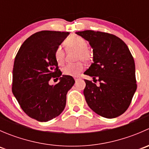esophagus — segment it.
<instances>
[{
	"instance_id": "esophagus-1",
	"label": "esophagus",
	"mask_w": 149,
	"mask_h": 149,
	"mask_svg": "<svg viewBox=\"0 0 149 149\" xmlns=\"http://www.w3.org/2000/svg\"><path fill=\"white\" fill-rule=\"evenodd\" d=\"M74 79H75V81H77L79 79H80V77H79V76H75Z\"/></svg>"
}]
</instances>
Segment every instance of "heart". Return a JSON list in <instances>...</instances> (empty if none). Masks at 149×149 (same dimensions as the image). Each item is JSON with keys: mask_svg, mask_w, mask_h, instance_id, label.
<instances>
[{"mask_svg": "<svg viewBox=\"0 0 149 149\" xmlns=\"http://www.w3.org/2000/svg\"><path fill=\"white\" fill-rule=\"evenodd\" d=\"M64 46L68 50L76 49V61H80L74 63L68 64L63 68V73L65 76H76L84 70V65L83 61L86 63L91 61L93 54L88 48V43L83 37L79 36H72L67 38L64 42ZM54 58L58 65H63L65 63V51L62 47H57L54 51Z\"/></svg>", "mask_w": 149, "mask_h": 149, "instance_id": "1", "label": "heart"}]
</instances>
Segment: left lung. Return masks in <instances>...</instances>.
<instances>
[{"mask_svg": "<svg viewBox=\"0 0 149 149\" xmlns=\"http://www.w3.org/2000/svg\"><path fill=\"white\" fill-rule=\"evenodd\" d=\"M93 48V61L84 74V94L88 107L100 116L115 118L124 113L137 88L135 62L127 45L117 36L86 30L76 32Z\"/></svg>", "mask_w": 149, "mask_h": 149, "instance_id": "left-lung-1", "label": "left lung"}]
</instances>
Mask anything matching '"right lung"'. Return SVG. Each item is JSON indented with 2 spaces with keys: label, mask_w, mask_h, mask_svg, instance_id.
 I'll return each mask as SVG.
<instances>
[{
  "label": "right lung",
  "mask_w": 149,
  "mask_h": 149,
  "mask_svg": "<svg viewBox=\"0 0 149 149\" xmlns=\"http://www.w3.org/2000/svg\"><path fill=\"white\" fill-rule=\"evenodd\" d=\"M69 32L41 31L26 39L16 55L12 91L24 112L39 122L56 118L65 109L66 94L75 81L61 76L54 51ZM59 79L55 86L49 81Z\"/></svg>",
  "instance_id": "obj_1"
}]
</instances>
